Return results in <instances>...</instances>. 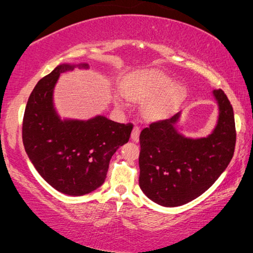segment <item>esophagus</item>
I'll use <instances>...</instances> for the list:
<instances>
[{
  "label": "esophagus",
  "mask_w": 253,
  "mask_h": 253,
  "mask_svg": "<svg viewBox=\"0 0 253 253\" xmlns=\"http://www.w3.org/2000/svg\"><path fill=\"white\" fill-rule=\"evenodd\" d=\"M139 134H140V127L134 126L132 132H131V139L138 143V141H139Z\"/></svg>",
  "instance_id": "1"
}]
</instances>
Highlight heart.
Here are the masks:
<instances>
[{
  "label": "heart",
  "mask_w": 253,
  "mask_h": 253,
  "mask_svg": "<svg viewBox=\"0 0 253 253\" xmlns=\"http://www.w3.org/2000/svg\"><path fill=\"white\" fill-rule=\"evenodd\" d=\"M123 95L130 101L145 103L143 116L148 121L167 117L185 94L184 86L161 72H147L127 81Z\"/></svg>",
  "instance_id": "1"
}]
</instances>
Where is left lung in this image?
Returning a JSON list of instances; mask_svg holds the SVG:
<instances>
[{
    "instance_id": "left-lung-1",
    "label": "left lung",
    "mask_w": 253,
    "mask_h": 253,
    "mask_svg": "<svg viewBox=\"0 0 253 253\" xmlns=\"http://www.w3.org/2000/svg\"><path fill=\"white\" fill-rule=\"evenodd\" d=\"M219 119L207 137L188 138L176 123L181 113L151 123L140 132L139 186L166 207L188 204L203 195L231 161L236 144L234 110L222 89L213 91Z\"/></svg>"
}]
</instances>
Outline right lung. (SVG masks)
Here are the masks:
<instances>
[{
	"label": "right lung",
	"mask_w": 253,
	"mask_h": 253,
	"mask_svg": "<svg viewBox=\"0 0 253 253\" xmlns=\"http://www.w3.org/2000/svg\"><path fill=\"white\" fill-rule=\"evenodd\" d=\"M88 64H61L40 79L31 93L23 120V144L48 184L69 196H83L101 186L117 148L129 141L133 126L95 116L61 120L53 92L62 72Z\"/></svg>",
	"instance_id": "obj_1"
}]
</instances>
